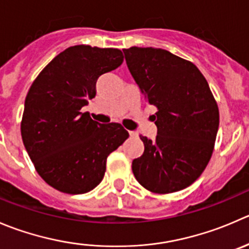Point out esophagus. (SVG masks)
Masks as SVG:
<instances>
[{
    "label": "esophagus",
    "instance_id": "obj_1",
    "mask_svg": "<svg viewBox=\"0 0 249 249\" xmlns=\"http://www.w3.org/2000/svg\"><path fill=\"white\" fill-rule=\"evenodd\" d=\"M130 136L131 137H137V132L136 131H129Z\"/></svg>",
    "mask_w": 249,
    "mask_h": 249
}]
</instances>
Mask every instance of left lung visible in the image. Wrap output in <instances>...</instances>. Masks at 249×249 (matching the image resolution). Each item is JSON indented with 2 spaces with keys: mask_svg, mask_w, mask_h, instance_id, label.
<instances>
[{
  "mask_svg": "<svg viewBox=\"0 0 249 249\" xmlns=\"http://www.w3.org/2000/svg\"><path fill=\"white\" fill-rule=\"evenodd\" d=\"M127 68L147 102L157 108V136H140L143 154L132 173L153 194L189 187L211 160L219 127V108L208 83L190 60L153 47L123 50Z\"/></svg>",
  "mask_w": 249,
  "mask_h": 249,
  "instance_id": "1",
  "label": "left lung"
}]
</instances>
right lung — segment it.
Wrapping results in <instances>:
<instances>
[{
  "label": "right lung",
  "mask_w": 249,
  "mask_h": 249,
  "mask_svg": "<svg viewBox=\"0 0 249 249\" xmlns=\"http://www.w3.org/2000/svg\"><path fill=\"white\" fill-rule=\"evenodd\" d=\"M123 60L118 48L71 46L29 89L21 139L38 175L53 189L69 195L95 189L105 176L107 157L129 137L118 123L100 124L81 112L96 96L97 79Z\"/></svg>",
  "instance_id": "add662e5"
}]
</instances>
